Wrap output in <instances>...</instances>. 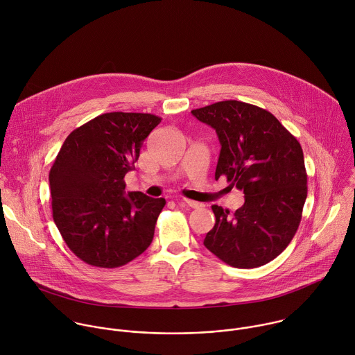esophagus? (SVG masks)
<instances>
[{
    "label": "esophagus",
    "mask_w": 355,
    "mask_h": 355,
    "mask_svg": "<svg viewBox=\"0 0 355 355\" xmlns=\"http://www.w3.org/2000/svg\"><path fill=\"white\" fill-rule=\"evenodd\" d=\"M184 202H185L189 207H192V209H200V207H203L202 203L195 202V200H191V199H184Z\"/></svg>",
    "instance_id": "34e87169"
}]
</instances>
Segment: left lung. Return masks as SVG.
Listing matches in <instances>:
<instances>
[{"label": "left lung", "instance_id": "left-lung-1", "mask_svg": "<svg viewBox=\"0 0 355 355\" xmlns=\"http://www.w3.org/2000/svg\"><path fill=\"white\" fill-rule=\"evenodd\" d=\"M192 114L218 135L216 180L225 175L245 193L234 214L211 206L216 224L203 245L231 267H261L288 248L302 221L307 198L302 145L272 113L246 102H216Z\"/></svg>", "mask_w": 355, "mask_h": 355}]
</instances>
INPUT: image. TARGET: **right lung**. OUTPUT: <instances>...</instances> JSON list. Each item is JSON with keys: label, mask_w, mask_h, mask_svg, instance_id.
I'll return each mask as SVG.
<instances>
[{"label": "right lung", "mask_w": 355, "mask_h": 355, "mask_svg": "<svg viewBox=\"0 0 355 355\" xmlns=\"http://www.w3.org/2000/svg\"><path fill=\"white\" fill-rule=\"evenodd\" d=\"M160 121L150 113H103L64 139L49 171L52 217L84 263L121 267L152 243L166 200L142 192L125 195L124 175Z\"/></svg>", "instance_id": "obj_1"}]
</instances>
